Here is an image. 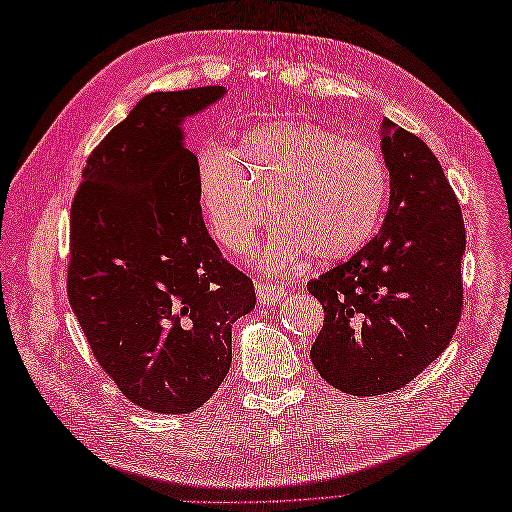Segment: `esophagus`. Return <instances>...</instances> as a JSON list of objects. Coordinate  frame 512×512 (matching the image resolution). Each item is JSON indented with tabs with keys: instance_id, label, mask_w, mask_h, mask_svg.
I'll list each match as a JSON object with an SVG mask.
<instances>
[{
	"instance_id": "1",
	"label": "esophagus",
	"mask_w": 512,
	"mask_h": 512,
	"mask_svg": "<svg viewBox=\"0 0 512 512\" xmlns=\"http://www.w3.org/2000/svg\"><path fill=\"white\" fill-rule=\"evenodd\" d=\"M284 294V288L280 284L273 282H256V297L262 305H271L275 301H280V297Z\"/></svg>"
}]
</instances>
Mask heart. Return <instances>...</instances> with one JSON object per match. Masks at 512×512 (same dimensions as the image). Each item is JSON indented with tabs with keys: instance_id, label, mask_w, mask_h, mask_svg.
<instances>
[{
	"instance_id": "1",
	"label": "heart",
	"mask_w": 512,
	"mask_h": 512,
	"mask_svg": "<svg viewBox=\"0 0 512 512\" xmlns=\"http://www.w3.org/2000/svg\"><path fill=\"white\" fill-rule=\"evenodd\" d=\"M196 173L213 239L228 252L250 250L269 207V269L303 254L318 265L354 256L374 237L391 192L378 147L316 121L258 123L232 151L200 153Z\"/></svg>"
}]
</instances>
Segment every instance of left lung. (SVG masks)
<instances>
[{
	"label": "left lung",
	"instance_id": "obj_1",
	"mask_svg": "<svg viewBox=\"0 0 512 512\" xmlns=\"http://www.w3.org/2000/svg\"><path fill=\"white\" fill-rule=\"evenodd\" d=\"M391 203L382 230L307 290L324 324L309 350L318 374L356 397L393 393L436 361L463 309L466 226L455 190L416 134L384 121Z\"/></svg>",
	"mask_w": 512,
	"mask_h": 512
}]
</instances>
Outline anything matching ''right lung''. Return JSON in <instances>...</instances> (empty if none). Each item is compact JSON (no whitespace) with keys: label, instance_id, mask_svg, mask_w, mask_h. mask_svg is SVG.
<instances>
[{"label":"right lung","instance_id":"1","mask_svg":"<svg viewBox=\"0 0 512 512\" xmlns=\"http://www.w3.org/2000/svg\"><path fill=\"white\" fill-rule=\"evenodd\" d=\"M224 87L149 94L89 153L70 209L68 299L96 361L132 404L188 414L218 391L250 277L222 256L200 209L183 117Z\"/></svg>","mask_w":512,"mask_h":512}]
</instances>
